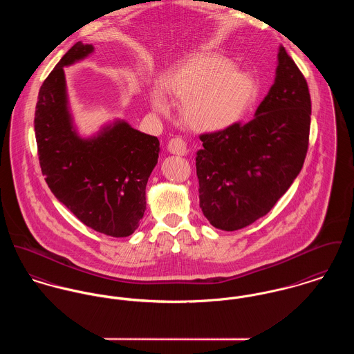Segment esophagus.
Returning a JSON list of instances; mask_svg holds the SVG:
<instances>
[{
	"label": "esophagus",
	"mask_w": 354,
	"mask_h": 354,
	"mask_svg": "<svg viewBox=\"0 0 354 354\" xmlns=\"http://www.w3.org/2000/svg\"><path fill=\"white\" fill-rule=\"evenodd\" d=\"M167 150H169V153L176 154V156H187V153H188L187 143L181 138L170 139L167 143Z\"/></svg>",
	"instance_id": "esophagus-1"
}]
</instances>
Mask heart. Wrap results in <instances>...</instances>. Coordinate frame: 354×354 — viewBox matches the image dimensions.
<instances>
[{"label":"heart","instance_id":"heart-1","mask_svg":"<svg viewBox=\"0 0 354 354\" xmlns=\"http://www.w3.org/2000/svg\"><path fill=\"white\" fill-rule=\"evenodd\" d=\"M163 91L183 101L181 115L198 132H219L239 123L257 101V81L248 71L234 70L222 55L200 53L189 57L162 80ZM153 105L166 111L167 104L154 93Z\"/></svg>","mask_w":354,"mask_h":354}]
</instances>
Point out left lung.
Instances as JSON below:
<instances>
[{
	"mask_svg": "<svg viewBox=\"0 0 354 354\" xmlns=\"http://www.w3.org/2000/svg\"><path fill=\"white\" fill-rule=\"evenodd\" d=\"M274 84L246 124L200 135V208L214 227L235 231L265 216L288 191L307 156L311 97L281 46Z\"/></svg>",
	"mask_w": 354,
	"mask_h": 354,
	"instance_id": "8db88e82",
	"label": "left lung"
}]
</instances>
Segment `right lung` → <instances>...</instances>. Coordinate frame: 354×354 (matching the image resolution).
<instances>
[{"instance_id":"right-lung-1","label":"right lung","mask_w":354,"mask_h":354,"mask_svg":"<svg viewBox=\"0 0 354 354\" xmlns=\"http://www.w3.org/2000/svg\"><path fill=\"white\" fill-rule=\"evenodd\" d=\"M77 41L44 80L35 111V136L41 173L54 196L84 225L122 238L138 227L146 209V185L158 162L157 136L116 120L92 138L73 126L64 66L93 53Z\"/></svg>"}]
</instances>
